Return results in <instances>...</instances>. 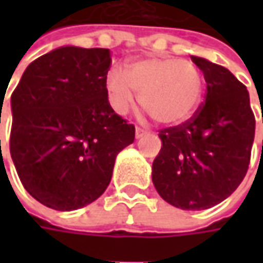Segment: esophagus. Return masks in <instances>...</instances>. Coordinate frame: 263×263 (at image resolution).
<instances>
[{
	"mask_svg": "<svg viewBox=\"0 0 263 263\" xmlns=\"http://www.w3.org/2000/svg\"><path fill=\"white\" fill-rule=\"evenodd\" d=\"M145 135H146V130H143L140 127H136V139H140V137H143Z\"/></svg>",
	"mask_w": 263,
	"mask_h": 263,
	"instance_id": "obj_1",
	"label": "esophagus"
}]
</instances>
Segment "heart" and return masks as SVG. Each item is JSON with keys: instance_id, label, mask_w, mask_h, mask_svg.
<instances>
[{"instance_id": "b5f03b06", "label": "heart", "mask_w": 263, "mask_h": 263, "mask_svg": "<svg viewBox=\"0 0 263 263\" xmlns=\"http://www.w3.org/2000/svg\"><path fill=\"white\" fill-rule=\"evenodd\" d=\"M109 104L117 114H126L139 104L158 124L173 126L187 120L202 96V74L192 61L178 58H145L128 70L109 68L105 79Z\"/></svg>"}]
</instances>
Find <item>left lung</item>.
<instances>
[{
	"label": "left lung",
	"instance_id": "obj_1",
	"mask_svg": "<svg viewBox=\"0 0 263 263\" xmlns=\"http://www.w3.org/2000/svg\"><path fill=\"white\" fill-rule=\"evenodd\" d=\"M206 82L205 102L187 121L159 130L154 186L165 202L186 211L215 206L246 176L255 116L246 86L226 67L192 57ZM263 123V120H262Z\"/></svg>",
	"mask_w": 263,
	"mask_h": 263
}]
</instances>
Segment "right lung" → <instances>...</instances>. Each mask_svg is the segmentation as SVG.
<instances>
[{"label":"right lung","mask_w":263,"mask_h":263,"mask_svg":"<svg viewBox=\"0 0 263 263\" xmlns=\"http://www.w3.org/2000/svg\"><path fill=\"white\" fill-rule=\"evenodd\" d=\"M109 66V49L63 46L30 63L11 95L14 167L29 195L51 209L96 200L118 152L135 142V126L108 102Z\"/></svg>","instance_id":"add662e5"}]
</instances>
